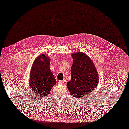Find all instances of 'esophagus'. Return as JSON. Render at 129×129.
Here are the masks:
<instances>
[{"label": "esophagus", "mask_w": 129, "mask_h": 129, "mask_svg": "<svg viewBox=\"0 0 129 129\" xmlns=\"http://www.w3.org/2000/svg\"><path fill=\"white\" fill-rule=\"evenodd\" d=\"M58 83L59 84H64V81H59L58 82Z\"/></svg>", "instance_id": "obj_1"}]
</instances>
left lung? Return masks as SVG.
<instances>
[{
    "instance_id": "1",
    "label": "left lung",
    "mask_w": 129,
    "mask_h": 129,
    "mask_svg": "<svg viewBox=\"0 0 129 129\" xmlns=\"http://www.w3.org/2000/svg\"><path fill=\"white\" fill-rule=\"evenodd\" d=\"M71 55L74 63L71 69V81L67 83V87L71 95L80 98L94 90L98 84L99 76L87 54L79 52Z\"/></svg>"
}]
</instances>
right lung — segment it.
I'll list each match as a JSON object with an SVG mask.
<instances>
[{
    "mask_svg": "<svg viewBox=\"0 0 129 129\" xmlns=\"http://www.w3.org/2000/svg\"><path fill=\"white\" fill-rule=\"evenodd\" d=\"M49 58L45 54H41L35 59L32 65L29 84L33 92L39 96H47L56 83L49 68Z\"/></svg>",
    "mask_w": 129,
    "mask_h": 129,
    "instance_id": "right-lung-1",
    "label": "right lung"
}]
</instances>
